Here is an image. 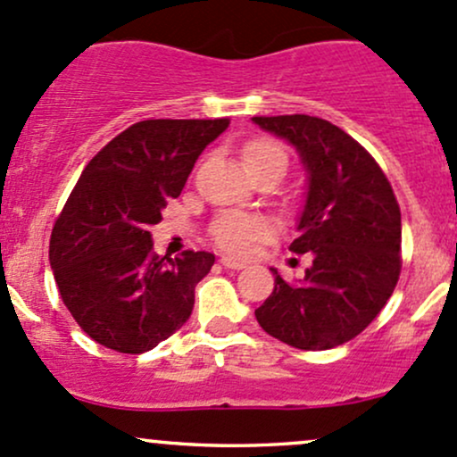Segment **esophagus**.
I'll use <instances>...</instances> for the list:
<instances>
[{
    "label": "esophagus",
    "instance_id": "esophagus-1",
    "mask_svg": "<svg viewBox=\"0 0 457 457\" xmlns=\"http://www.w3.org/2000/svg\"><path fill=\"white\" fill-rule=\"evenodd\" d=\"M220 264H223L225 269H234V270L245 269L243 262H237V260H232V258H220Z\"/></svg>",
    "mask_w": 457,
    "mask_h": 457
}]
</instances>
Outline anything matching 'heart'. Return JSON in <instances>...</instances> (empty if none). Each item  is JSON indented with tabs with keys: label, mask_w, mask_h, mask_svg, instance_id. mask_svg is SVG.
Returning <instances> with one entry per match:
<instances>
[{
	"label": "heart",
	"mask_w": 457,
	"mask_h": 457,
	"mask_svg": "<svg viewBox=\"0 0 457 457\" xmlns=\"http://www.w3.org/2000/svg\"><path fill=\"white\" fill-rule=\"evenodd\" d=\"M243 160L245 167L252 169L267 160H286V154L279 145L270 143L267 138H255L245 145ZM269 232L270 228L267 220L258 214L245 212H225L212 225V238L217 247L232 255H247L258 240L269 237Z\"/></svg>",
	"instance_id": "heart-1"
}]
</instances>
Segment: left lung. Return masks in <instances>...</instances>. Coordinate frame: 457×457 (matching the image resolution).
Segmentation results:
<instances>
[{
  "mask_svg": "<svg viewBox=\"0 0 457 457\" xmlns=\"http://www.w3.org/2000/svg\"><path fill=\"white\" fill-rule=\"evenodd\" d=\"M252 121L297 149L308 190L290 252L310 253L299 282L255 310L260 328L290 347L323 351L355 338L382 312L401 273V210L393 187L358 140L308 114Z\"/></svg>",
  "mask_w": 457,
  "mask_h": 457,
  "instance_id": "1",
  "label": "left lung"
}]
</instances>
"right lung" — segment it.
Listing matches in <instances>:
<instances>
[{"label": "right lung", "instance_id": "obj_1", "mask_svg": "<svg viewBox=\"0 0 457 457\" xmlns=\"http://www.w3.org/2000/svg\"><path fill=\"white\" fill-rule=\"evenodd\" d=\"M228 125L229 119L134 123L79 175L54 225L49 262L64 305L95 343L143 353L188 320L195 286L214 255H158L149 228Z\"/></svg>", "mask_w": 457, "mask_h": 457}]
</instances>
